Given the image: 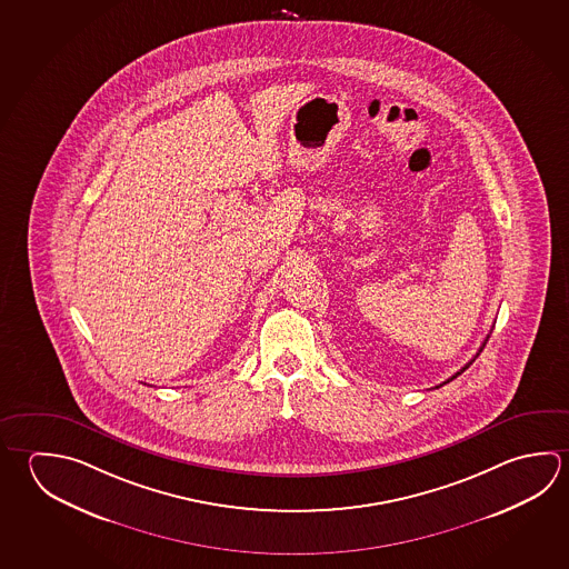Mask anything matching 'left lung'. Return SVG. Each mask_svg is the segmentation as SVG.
I'll list each match as a JSON object with an SVG mask.
<instances>
[{"mask_svg":"<svg viewBox=\"0 0 569 569\" xmlns=\"http://www.w3.org/2000/svg\"><path fill=\"white\" fill-rule=\"evenodd\" d=\"M481 348H483V346H481ZM479 351H481V349H479ZM469 363H471V361H469ZM469 363L468 366H466V368L459 369L458 373H456V376H451V378H449L448 381H451V379H456L458 378V376H461V373H463V371H466V369L469 368ZM448 381H443V383H448Z\"/></svg>","mask_w":569,"mask_h":569,"instance_id":"left-lung-1","label":"left lung"}]
</instances>
